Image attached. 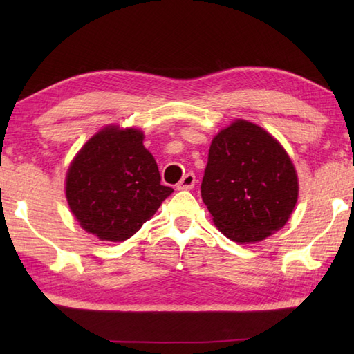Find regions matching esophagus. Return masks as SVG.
<instances>
[{"mask_svg": "<svg viewBox=\"0 0 354 354\" xmlns=\"http://www.w3.org/2000/svg\"><path fill=\"white\" fill-rule=\"evenodd\" d=\"M194 184H196V176H194V173H187V175L183 176L181 181L176 184V189L178 190H192Z\"/></svg>", "mask_w": 354, "mask_h": 354, "instance_id": "34e87169", "label": "esophagus"}]
</instances>
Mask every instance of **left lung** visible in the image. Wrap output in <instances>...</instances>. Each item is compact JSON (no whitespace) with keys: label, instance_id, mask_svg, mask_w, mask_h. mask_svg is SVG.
<instances>
[{"label":"left lung","instance_id":"obj_1","mask_svg":"<svg viewBox=\"0 0 354 354\" xmlns=\"http://www.w3.org/2000/svg\"><path fill=\"white\" fill-rule=\"evenodd\" d=\"M201 194L223 236L255 243L289 221L298 199V176L272 135L236 120L212 141Z\"/></svg>","mask_w":354,"mask_h":354}]
</instances>
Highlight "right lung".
Returning a JSON list of instances; mask_svg holds the SVG:
<instances>
[{"label":"right lung","instance_id":"1","mask_svg":"<svg viewBox=\"0 0 354 354\" xmlns=\"http://www.w3.org/2000/svg\"><path fill=\"white\" fill-rule=\"evenodd\" d=\"M145 133L106 126L70 164L65 194L80 227L100 240L123 242L152 217L173 189L161 185Z\"/></svg>","mask_w":354,"mask_h":354}]
</instances>
